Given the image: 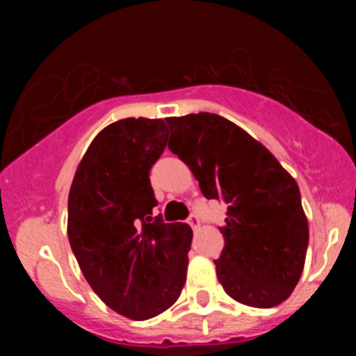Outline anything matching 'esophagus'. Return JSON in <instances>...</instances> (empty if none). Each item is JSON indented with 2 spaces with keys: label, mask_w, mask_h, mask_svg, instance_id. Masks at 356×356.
I'll use <instances>...</instances> for the list:
<instances>
[{
  "label": "esophagus",
  "mask_w": 356,
  "mask_h": 356,
  "mask_svg": "<svg viewBox=\"0 0 356 356\" xmlns=\"http://www.w3.org/2000/svg\"><path fill=\"white\" fill-rule=\"evenodd\" d=\"M188 224L191 225L193 229H195V231H198L200 229V225H201V220H200V217L196 213H191L189 215V218H188Z\"/></svg>",
  "instance_id": "esophagus-1"
}]
</instances>
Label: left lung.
Returning <instances> with one entry per match:
<instances>
[{"instance_id":"obj_1","label":"left lung","mask_w":356,"mask_h":356,"mask_svg":"<svg viewBox=\"0 0 356 356\" xmlns=\"http://www.w3.org/2000/svg\"><path fill=\"white\" fill-rule=\"evenodd\" d=\"M168 148L204 198L227 204L217 279L232 300L272 308L286 301L305 267L308 220L300 188L261 143L215 113L168 117Z\"/></svg>"}]
</instances>
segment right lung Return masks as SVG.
<instances>
[{
  "instance_id": "obj_1",
  "label": "right lung",
  "mask_w": 356,
  "mask_h": 356,
  "mask_svg": "<svg viewBox=\"0 0 356 356\" xmlns=\"http://www.w3.org/2000/svg\"><path fill=\"white\" fill-rule=\"evenodd\" d=\"M167 146L161 118H124L98 132L68 193L67 234L77 264L103 303L148 321L181 296L193 231L165 224L149 170Z\"/></svg>"
}]
</instances>
